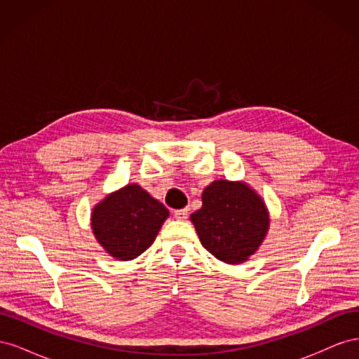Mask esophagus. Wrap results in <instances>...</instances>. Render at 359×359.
I'll return each instance as SVG.
<instances>
[{"label":"esophagus","instance_id":"34e87169","mask_svg":"<svg viewBox=\"0 0 359 359\" xmlns=\"http://www.w3.org/2000/svg\"><path fill=\"white\" fill-rule=\"evenodd\" d=\"M173 215H175L177 220H186L189 217V210L187 208H182V210H177L175 212H173Z\"/></svg>","mask_w":359,"mask_h":359}]
</instances>
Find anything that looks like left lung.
Listing matches in <instances>:
<instances>
[{
	"label": "left lung",
	"instance_id": "8db88e82",
	"mask_svg": "<svg viewBox=\"0 0 359 359\" xmlns=\"http://www.w3.org/2000/svg\"><path fill=\"white\" fill-rule=\"evenodd\" d=\"M202 245L226 264H241L264 241L269 219L257 194L241 182L214 181L190 215Z\"/></svg>",
	"mask_w": 359,
	"mask_h": 359
}]
</instances>
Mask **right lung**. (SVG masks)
Masks as SVG:
<instances>
[{"label": "right lung", "instance_id": "1", "mask_svg": "<svg viewBox=\"0 0 359 359\" xmlns=\"http://www.w3.org/2000/svg\"><path fill=\"white\" fill-rule=\"evenodd\" d=\"M169 211L137 184L109 194L91 215L93 231L103 248L119 260H130L154 243Z\"/></svg>", "mask_w": 359, "mask_h": 359}]
</instances>
